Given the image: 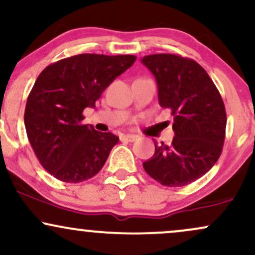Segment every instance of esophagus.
<instances>
[{"label": "esophagus", "instance_id": "1", "mask_svg": "<svg viewBox=\"0 0 255 255\" xmlns=\"http://www.w3.org/2000/svg\"><path fill=\"white\" fill-rule=\"evenodd\" d=\"M120 139H121V141L133 142V141H135V140L137 139V136L134 135V134H125V135L120 136Z\"/></svg>", "mask_w": 255, "mask_h": 255}]
</instances>
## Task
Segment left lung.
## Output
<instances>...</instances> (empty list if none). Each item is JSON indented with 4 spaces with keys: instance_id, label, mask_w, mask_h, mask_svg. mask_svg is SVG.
<instances>
[{
    "instance_id": "8db88e82",
    "label": "left lung",
    "mask_w": 255,
    "mask_h": 255,
    "mask_svg": "<svg viewBox=\"0 0 255 255\" xmlns=\"http://www.w3.org/2000/svg\"><path fill=\"white\" fill-rule=\"evenodd\" d=\"M141 62L156 79L160 107L171 110L175 133L171 145L154 141V154L142 165L163 186H186L204 176L221 156L227 127L223 99L191 58L156 54Z\"/></svg>"
}]
</instances>
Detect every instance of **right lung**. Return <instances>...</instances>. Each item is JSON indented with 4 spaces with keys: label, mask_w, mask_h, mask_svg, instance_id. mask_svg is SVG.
<instances>
[{
    "label": "right lung",
    "mask_w": 255,
    "mask_h": 255,
    "mask_svg": "<svg viewBox=\"0 0 255 255\" xmlns=\"http://www.w3.org/2000/svg\"><path fill=\"white\" fill-rule=\"evenodd\" d=\"M135 60L134 55H75L50 64L37 78L26 102L25 128L38 160L57 180L78 183L103 168L119 136L81 124L83 111L95 108Z\"/></svg>",
    "instance_id": "obj_1"
}]
</instances>
